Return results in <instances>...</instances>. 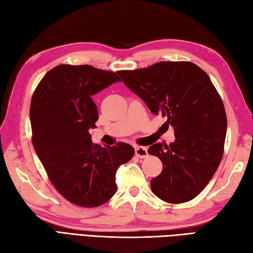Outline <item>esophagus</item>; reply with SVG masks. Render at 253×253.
I'll return each mask as SVG.
<instances>
[{"mask_svg":"<svg viewBox=\"0 0 253 253\" xmlns=\"http://www.w3.org/2000/svg\"><path fill=\"white\" fill-rule=\"evenodd\" d=\"M135 152H136L137 157H139L140 159L148 157V148H146V147H136Z\"/></svg>","mask_w":253,"mask_h":253,"instance_id":"esophagus-1","label":"esophagus"}]
</instances>
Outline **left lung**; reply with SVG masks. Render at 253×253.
Instances as JSON below:
<instances>
[{
    "mask_svg": "<svg viewBox=\"0 0 253 253\" xmlns=\"http://www.w3.org/2000/svg\"><path fill=\"white\" fill-rule=\"evenodd\" d=\"M117 74L154 115L168 117L174 128V142L148 149L163 163L161 174L151 179L153 193L169 203L192 200L216 171L226 138V113L211 79L190 62H159Z\"/></svg>",
    "mask_w": 253,
    "mask_h": 253,
    "instance_id": "1",
    "label": "left lung"
}]
</instances>
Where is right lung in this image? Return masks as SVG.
I'll list each match as a JSON object with an SVG mask.
<instances>
[{
  "instance_id": "add662e5",
  "label": "right lung",
  "mask_w": 253,
  "mask_h": 253,
  "mask_svg": "<svg viewBox=\"0 0 253 253\" xmlns=\"http://www.w3.org/2000/svg\"><path fill=\"white\" fill-rule=\"evenodd\" d=\"M121 82L116 73L90 65H58L32 95V143L51 182L76 206L99 207L116 192L118 168L135 153L130 144L92 143L90 128L99 120L92 95Z\"/></svg>"
}]
</instances>
